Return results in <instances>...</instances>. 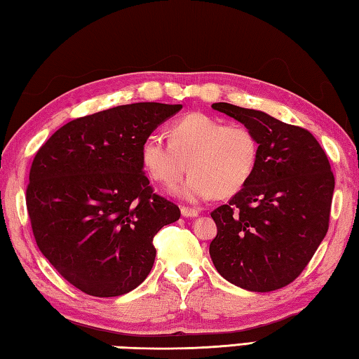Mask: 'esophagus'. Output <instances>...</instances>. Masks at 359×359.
Returning a JSON list of instances; mask_svg holds the SVG:
<instances>
[{
  "label": "esophagus",
  "mask_w": 359,
  "mask_h": 359,
  "mask_svg": "<svg viewBox=\"0 0 359 359\" xmlns=\"http://www.w3.org/2000/svg\"><path fill=\"white\" fill-rule=\"evenodd\" d=\"M180 212L185 218H194V217H198V214H199L196 209H191V208H182Z\"/></svg>",
  "instance_id": "obj_1"
}]
</instances>
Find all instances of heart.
Masks as SVG:
<instances>
[{
    "mask_svg": "<svg viewBox=\"0 0 359 359\" xmlns=\"http://www.w3.org/2000/svg\"><path fill=\"white\" fill-rule=\"evenodd\" d=\"M142 165L163 185H172L187 171L185 182L172 193L187 203H203L239 193L257 169L259 142L245 125H224L220 118L191 112L174 121L171 139L154 133L144 141Z\"/></svg>",
    "mask_w": 359,
    "mask_h": 359,
    "instance_id": "obj_1",
    "label": "heart"
}]
</instances>
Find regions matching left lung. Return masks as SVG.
Here are the masks:
<instances>
[{
	"label": "left lung",
	"mask_w": 359,
	"mask_h": 359,
	"mask_svg": "<svg viewBox=\"0 0 359 359\" xmlns=\"http://www.w3.org/2000/svg\"><path fill=\"white\" fill-rule=\"evenodd\" d=\"M258 137L248 184L212 212L217 236L209 253L229 283L255 293L285 287L312 259L330 224L334 175L317 139L269 114L215 102Z\"/></svg>",
	"instance_id": "left-lung-1"
}]
</instances>
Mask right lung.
I'll list each match as a JSON object with an SVG mask.
<instances>
[{"label": "right lung", "mask_w": 359, "mask_h": 359, "mask_svg": "<svg viewBox=\"0 0 359 359\" xmlns=\"http://www.w3.org/2000/svg\"><path fill=\"white\" fill-rule=\"evenodd\" d=\"M182 104L135 102L69 121L36 154L27 208L41 253L83 293L114 297L151 271L154 236L179 220L154 193L142 145Z\"/></svg>", "instance_id": "add662e5"}]
</instances>
